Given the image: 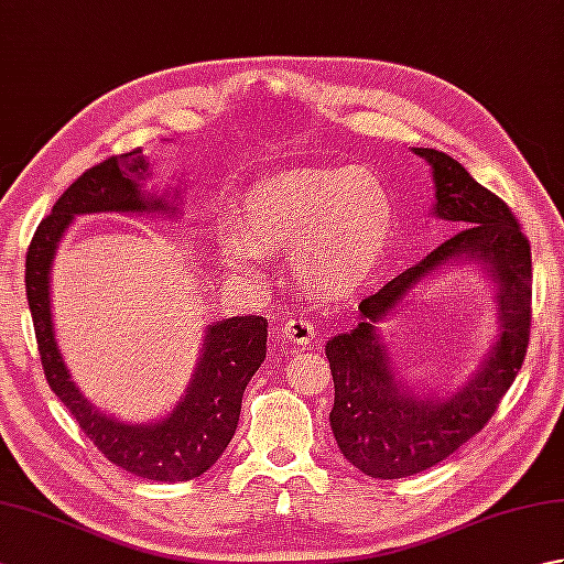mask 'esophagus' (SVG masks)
Here are the masks:
<instances>
[{
  "instance_id": "obj_1",
  "label": "esophagus",
  "mask_w": 564,
  "mask_h": 564,
  "mask_svg": "<svg viewBox=\"0 0 564 564\" xmlns=\"http://www.w3.org/2000/svg\"><path fill=\"white\" fill-rule=\"evenodd\" d=\"M315 334L317 329L307 317H295L283 325V337L293 344H313Z\"/></svg>"
}]
</instances>
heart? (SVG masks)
<instances>
[{"mask_svg":"<svg viewBox=\"0 0 564 564\" xmlns=\"http://www.w3.org/2000/svg\"><path fill=\"white\" fill-rule=\"evenodd\" d=\"M394 232V206L366 170H295L267 176L239 203V230L223 225L227 263L254 271L261 251L295 249L293 271L305 291L346 297L373 279Z\"/></svg>","mask_w":564,"mask_h":564,"instance_id":"b5f03b06","label":"heart"}]
</instances>
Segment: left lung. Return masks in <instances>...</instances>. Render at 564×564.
<instances>
[{"instance_id": "8db88e82", "label": "left lung", "mask_w": 564, "mask_h": 564, "mask_svg": "<svg viewBox=\"0 0 564 564\" xmlns=\"http://www.w3.org/2000/svg\"><path fill=\"white\" fill-rule=\"evenodd\" d=\"M412 152L429 162L434 176L431 218L465 227L368 295L358 305L361 322L325 346L334 378L332 434L346 460L380 480L424 473L480 434L519 373L531 332V245L507 203L451 154ZM460 262H473L494 285L498 337L476 373L453 393H419L393 370L379 322L431 274Z\"/></svg>"}]
</instances>
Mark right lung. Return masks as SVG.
Returning <instances> with one entry per match:
<instances>
[{"instance_id":"1","label":"right lung","mask_w":564,"mask_h":564,"mask_svg":"<svg viewBox=\"0 0 564 564\" xmlns=\"http://www.w3.org/2000/svg\"><path fill=\"white\" fill-rule=\"evenodd\" d=\"M148 158H142L138 148L91 166L57 198L31 239L26 297L47 386L94 446L113 465L145 480L186 482L206 473L235 436L247 382L267 358V319L245 315L208 325L194 376L182 398L164 416L138 424L106 414L84 398L59 351L53 322V261L79 215H164L178 220V191H148Z\"/></svg>"}]
</instances>
